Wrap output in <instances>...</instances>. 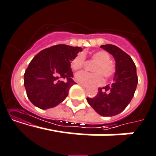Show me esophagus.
<instances>
[{"instance_id":"1","label":"esophagus","mask_w":156,"mask_h":156,"mask_svg":"<svg viewBox=\"0 0 156 156\" xmlns=\"http://www.w3.org/2000/svg\"><path fill=\"white\" fill-rule=\"evenodd\" d=\"M80 85L81 86V87H83V88H87V85H85V84H83V83H80Z\"/></svg>"}]
</instances>
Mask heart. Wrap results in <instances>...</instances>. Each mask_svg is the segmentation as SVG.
Instances as JSON below:
<instances>
[{
	"label": "heart",
	"mask_w": 156,
	"mask_h": 156,
	"mask_svg": "<svg viewBox=\"0 0 156 156\" xmlns=\"http://www.w3.org/2000/svg\"><path fill=\"white\" fill-rule=\"evenodd\" d=\"M91 59L96 61L93 66L94 72L90 73L82 71L76 74L75 80L77 82L85 85L99 86L103 83V77L109 79L115 75L116 72L115 65L111 61L110 56L105 50H98L92 53ZM85 64V56L83 53H80L72 60L70 66L73 70H79L82 69Z\"/></svg>",
	"instance_id": "obj_1"
}]
</instances>
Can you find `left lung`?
I'll return each instance as SVG.
<instances>
[{
	"instance_id": "left-lung-1",
	"label": "left lung",
	"mask_w": 156,
	"mask_h": 156,
	"mask_svg": "<svg viewBox=\"0 0 156 156\" xmlns=\"http://www.w3.org/2000/svg\"><path fill=\"white\" fill-rule=\"evenodd\" d=\"M100 47L113 56L116 72L112 83L99 88L97 95L87 100L99 115L113 116L122 112L134 96L138 83L136 67L129 55L116 46L106 44Z\"/></svg>"
}]
</instances>
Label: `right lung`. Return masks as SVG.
<instances>
[{"instance_id":"1","label":"right lung","mask_w":156,"mask_h":156,"mask_svg":"<svg viewBox=\"0 0 156 156\" xmlns=\"http://www.w3.org/2000/svg\"><path fill=\"white\" fill-rule=\"evenodd\" d=\"M82 50L79 47L58 44L41 50L33 58L23 78L27 96L33 104L47 109L66 99L75 84L71 61Z\"/></svg>"}]
</instances>
